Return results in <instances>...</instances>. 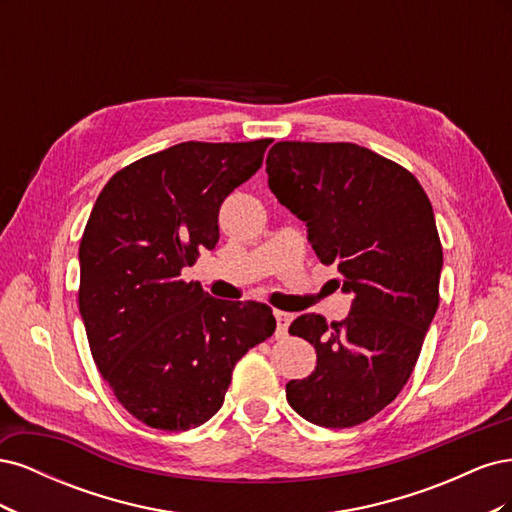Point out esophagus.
Segmentation results:
<instances>
[{
	"label": "esophagus",
	"instance_id": "34e87169",
	"mask_svg": "<svg viewBox=\"0 0 512 512\" xmlns=\"http://www.w3.org/2000/svg\"><path fill=\"white\" fill-rule=\"evenodd\" d=\"M275 320H277V331H275V335H277V337H286V335H288V327H290V322H292V314L275 312Z\"/></svg>",
	"mask_w": 512,
	"mask_h": 512
}]
</instances>
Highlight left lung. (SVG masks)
Here are the masks:
<instances>
[{"label":"left lung","instance_id":"8db88e82","mask_svg":"<svg viewBox=\"0 0 512 512\" xmlns=\"http://www.w3.org/2000/svg\"><path fill=\"white\" fill-rule=\"evenodd\" d=\"M267 175L352 294L342 322L303 314L290 324L318 363L286 384V399L314 425H361L404 389L436 316L442 243L431 203L410 170L354 143H275Z\"/></svg>","mask_w":512,"mask_h":512}]
</instances>
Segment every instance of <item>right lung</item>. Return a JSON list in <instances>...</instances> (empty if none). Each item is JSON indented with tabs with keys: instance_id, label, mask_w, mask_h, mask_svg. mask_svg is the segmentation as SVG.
Returning a JSON list of instances; mask_svg holds the SVG:
<instances>
[{
	"instance_id": "add662e5",
	"label": "right lung",
	"mask_w": 512,
	"mask_h": 512,
	"mask_svg": "<svg viewBox=\"0 0 512 512\" xmlns=\"http://www.w3.org/2000/svg\"><path fill=\"white\" fill-rule=\"evenodd\" d=\"M271 138L179 143L132 162L100 192L81 247L79 309L119 404L164 431L207 423L241 356L275 331L271 307L183 282L220 239L224 198L262 166Z\"/></svg>"
}]
</instances>
